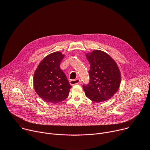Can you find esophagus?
Wrapping results in <instances>:
<instances>
[{
	"label": "esophagus",
	"instance_id": "esophagus-1",
	"mask_svg": "<svg viewBox=\"0 0 150 150\" xmlns=\"http://www.w3.org/2000/svg\"><path fill=\"white\" fill-rule=\"evenodd\" d=\"M80 82H81V80L79 78H77L76 79H71L70 81V84L71 85H74L78 84V83H80Z\"/></svg>",
	"mask_w": 150,
	"mask_h": 150
}]
</instances>
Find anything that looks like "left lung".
<instances>
[{
	"label": "left lung",
	"instance_id": "8db88e82",
	"mask_svg": "<svg viewBox=\"0 0 150 150\" xmlns=\"http://www.w3.org/2000/svg\"><path fill=\"white\" fill-rule=\"evenodd\" d=\"M87 58L90 69L89 83L82 85L85 95L97 103L110 98L119 89L121 80L116 62L109 54L100 50L87 54Z\"/></svg>",
	"mask_w": 150,
	"mask_h": 150
}]
</instances>
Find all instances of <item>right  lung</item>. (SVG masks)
I'll list each match as a JSON object with an SVG mask.
<instances>
[{
	"label": "right lung",
	"instance_id": "1",
	"mask_svg": "<svg viewBox=\"0 0 150 150\" xmlns=\"http://www.w3.org/2000/svg\"><path fill=\"white\" fill-rule=\"evenodd\" d=\"M63 57L58 52L50 54L41 62L35 71V91L46 102L56 104L62 101L68 97L72 87L60 68Z\"/></svg>",
	"mask_w": 150,
	"mask_h": 150
}]
</instances>
